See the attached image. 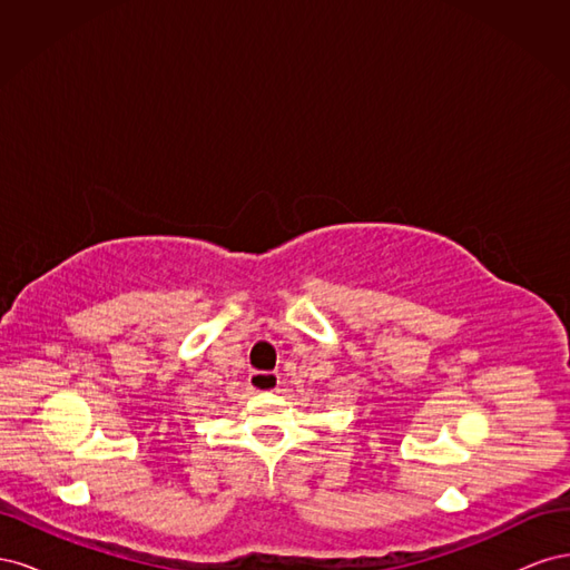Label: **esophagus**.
Returning <instances> with one entry per match:
<instances>
[{"instance_id": "1", "label": "esophagus", "mask_w": 570, "mask_h": 570, "mask_svg": "<svg viewBox=\"0 0 570 570\" xmlns=\"http://www.w3.org/2000/svg\"><path fill=\"white\" fill-rule=\"evenodd\" d=\"M249 385L256 392H273V390H278L281 377H278V373H271V371H252Z\"/></svg>"}]
</instances>
